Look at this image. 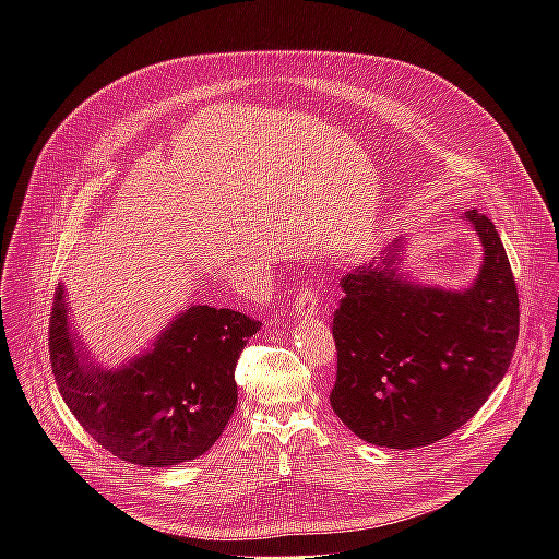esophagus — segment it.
<instances>
[{
  "instance_id": "1",
  "label": "esophagus",
  "mask_w": 559,
  "mask_h": 559,
  "mask_svg": "<svg viewBox=\"0 0 559 559\" xmlns=\"http://www.w3.org/2000/svg\"><path fill=\"white\" fill-rule=\"evenodd\" d=\"M294 305H296V311H300V313H305V316H311V313H316L318 309H321V300H318L316 292H311V289L300 292V294L296 296Z\"/></svg>"
}]
</instances>
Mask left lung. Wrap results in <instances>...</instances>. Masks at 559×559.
Masks as SVG:
<instances>
[{
    "label": "left lung",
    "instance_id": "obj_1",
    "mask_svg": "<svg viewBox=\"0 0 559 559\" xmlns=\"http://www.w3.org/2000/svg\"><path fill=\"white\" fill-rule=\"evenodd\" d=\"M483 267L466 289L401 272L405 238L341 278L330 403L362 440L389 449L438 442L468 423L502 382L520 332L513 272L489 216L468 210Z\"/></svg>",
    "mask_w": 559,
    "mask_h": 559
}]
</instances>
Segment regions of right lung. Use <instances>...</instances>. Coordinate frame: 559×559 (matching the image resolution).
Segmentation results:
<instances>
[{
  "mask_svg": "<svg viewBox=\"0 0 559 559\" xmlns=\"http://www.w3.org/2000/svg\"><path fill=\"white\" fill-rule=\"evenodd\" d=\"M259 330L241 311L194 305L150 349L106 369L91 360L59 285L50 365L63 403L106 451L139 466H173L203 455L223 433L238 401V356Z\"/></svg>",
  "mask_w": 559,
  "mask_h": 559,
  "instance_id": "right-lung-1",
  "label": "right lung"
}]
</instances>
